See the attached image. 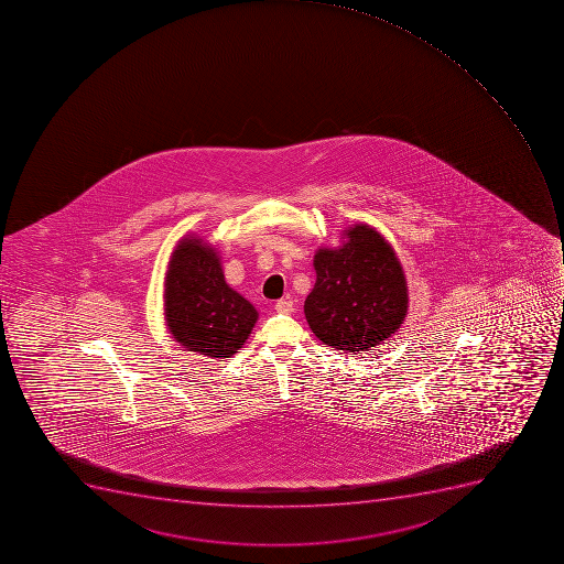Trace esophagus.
I'll return each instance as SVG.
<instances>
[{
  "mask_svg": "<svg viewBox=\"0 0 564 564\" xmlns=\"http://www.w3.org/2000/svg\"><path fill=\"white\" fill-rule=\"evenodd\" d=\"M274 308H276V313H284V314L293 313V311H294L293 300H290V299L279 300V302H276V304H274Z\"/></svg>",
  "mask_w": 564,
  "mask_h": 564,
  "instance_id": "esophagus-1",
  "label": "esophagus"
}]
</instances>
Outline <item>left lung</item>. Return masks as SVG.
<instances>
[{"instance_id":"obj_1","label":"left lung","mask_w":564,"mask_h":564,"mask_svg":"<svg viewBox=\"0 0 564 564\" xmlns=\"http://www.w3.org/2000/svg\"><path fill=\"white\" fill-rule=\"evenodd\" d=\"M341 245L319 246L304 313L327 347L361 354L384 344L408 314L406 274L392 245L367 223L345 228Z\"/></svg>"}]
</instances>
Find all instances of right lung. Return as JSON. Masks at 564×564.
Segmentation results:
<instances>
[{"instance_id": "obj_1", "label": "right lung", "mask_w": 564, "mask_h": 564, "mask_svg": "<svg viewBox=\"0 0 564 564\" xmlns=\"http://www.w3.org/2000/svg\"><path fill=\"white\" fill-rule=\"evenodd\" d=\"M163 314L188 352L231 358L256 327L257 308L226 284L216 245L196 234L177 240L163 282Z\"/></svg>"}]
</instances>
